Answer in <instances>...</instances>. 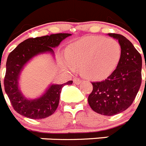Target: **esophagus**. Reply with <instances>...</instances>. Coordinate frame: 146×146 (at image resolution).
<instances>
[{
  "mask_svg": "<svg viewBox=\"0 0 146 146\" xmlns=\"http://www.w3.org/2000/svg\"><path fill=\"white\" fill-rule=\"evenodd\" d=\"M73 82H74V83H75V84L78 85V84H80L82 80H81L80 78H77V77H75V78H74V80H73Z\"/></svg>",
  "mask_w": 146,
  "mask_h": 146,
  "instance_id": "1",
  "label": "esophagus"
}]
</instances>
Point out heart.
Segmentation results:
<instances>
[{
    "label": "heart",
    "instance_id": "heart-1",
    "mask_svg": "<svg viewBox=\"0 0 146 146\" xmlns=\"http://www.w3.org/2000/svg\"><path fill=\"white\" fill-rule=\"evenodd\" d=\"M121 47L114 39L88 36L70 45L64 66L69 69L80 67L82 74L91 79H102L116 69L121 60Z\"/></svg>",
    "mask_w": 146,
    "mask_h": 146
}]
</instances>
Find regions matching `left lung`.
<instances>
[{"instance_id": "obj_1", "label": "left lung", "mask_w": 146, "mask_h": 146, "mask_svg": "<svg viewBox=\"0 0 146 146\" xmlns=\"http://www.w3.org/2000/svg\"><path fill=\"white\" fill-rule=\"evenodd\" d=\"M108 34L118 40L121 60L107 79L91 82L93 91L88 102L96 113L114 115L129 108L138 93L142 82V57L126 37L117 33Z\"/></svg>"}]
</instances>
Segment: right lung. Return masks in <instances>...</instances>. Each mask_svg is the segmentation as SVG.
<instances>
[{"label": "right lung", "instance_id": "right-lung-1", "mask_svg": "<svg viewBox=\"0 0 146 146\" xmlns=\"http://www.w3.org/2000/svg\"><path fill=\"white\" fill-rule=\"evenodd\" d=\"M69 36L70 33H56L29 38L10 52L6 61L3 85L10 102L17 113L31 119L47 118L55 113L58 106L62 88L65 85L72 84V81L61 85H52L42 97L28 100L23 97L19 91L18 80L20 71L30 59L38 53L52 52V48L58 46L62 40Z\"/></svg>", "mask_w": 146, "mask_h": 146}]
</instances>
